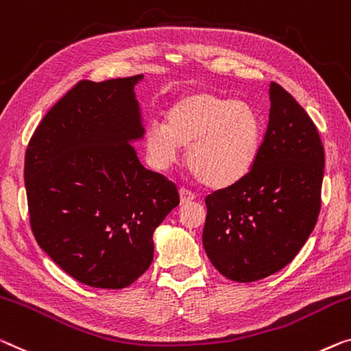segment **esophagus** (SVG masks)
I'll use <instances>...</instances> for the list:
<instances>
[{"label": "esophagus", "mask_w": 351, "mask_h": 351, "mask_svg": "<svg viewBox=\"0 0 351 351\" xmlns=\"http://www.w3.org/2000/svg\"><path fill=\"white\" fill-rule=\"evenodd\" d=\"M180 198H181V203L182 205H186V203H191L192 200H195V195L191 191L184 189V187H181L180 189Z\"/></svg>", "instance_id": "esophagus-1"}]
</instances>
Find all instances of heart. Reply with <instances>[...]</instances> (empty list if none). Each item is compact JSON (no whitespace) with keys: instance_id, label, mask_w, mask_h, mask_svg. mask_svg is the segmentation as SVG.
Here are the masks:
<instances>
[{"instance_id":"obj_1","label":"heart","mask_w":351,"mask_h":351,"mask_svg":"<svg viewBox=\"0 0 351 351\" xmlns=\"http://www.w3.org/2000/svg\"><path fill=\"white\" fill-rule=\"evenodd\" d=\"M187 146V165L203 184L226 189L249 173L258 158L261 121L241 101L192 91L167 110L165 124L146 125L145 148L156 169L167 170Z\"/></svg>"}]
</instances>
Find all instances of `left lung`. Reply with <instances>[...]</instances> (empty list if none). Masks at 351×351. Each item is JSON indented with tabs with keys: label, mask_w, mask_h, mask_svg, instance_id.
<instances>
[{
	"label": "left lung",
	"mask_w": 351,
	"mask_h": 351,
	"mask_svg": "<svg viewBox=\"0 0 351 351\" xmlns=\"http://www.w3.org/2000/svg\"><path fill=\"white\" fill-rule=\"evenodd\" d=\"M269 121L252 170L206 197L203 247L222 276L254 282L296 257L322 206L325 149L290 93L269 85Z\"/></svg>",
	"instance_id": "1"
}]
</instances>
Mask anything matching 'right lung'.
I'll use <instances>...</instances> for the list:
<instances>
[{"label": "right lung", "instance_id": "obj_1", "mask_svg": "<svg viewBox=\"0 0 351 351\" xmlns=\"http://www.w3.org/2000/svg\"><path fill=\"white\" fill-rule=\"evenodd\" d=\"M143 74L82 80L49 110L25 154L29 223L49 257L82 284L124 289L149 268L153 233L180 205L164 175L140 164L134 88Z\"/></svg>", "mask_w": 351, "mask_h": 351}]
</instances>
